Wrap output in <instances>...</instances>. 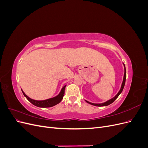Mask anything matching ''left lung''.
<instances>
[{
  "instance_id": "1",
  "label": "left lung",
  "mask_w": 148,
  "mask_h": 148,
  "mask_svg": "<svg viewBox=\"0 0 148 148\" xmlns=\"http://www.w3.org/2000/svg\"><path fill=\"white\" fill-rule=\"evenodd\" d=\"M124 65V64H123ZM124 66H125V73H124V77H123V82H122V86H121V88L120 89V91H119V92L117 93V95H116L114 97H113L112 99H111L109 101H107L104 103H101V104H94V103H91V102H89L87 101H86L88 103H89V104H90L91 105H93V106H99V107H101V106H108L110 104H112L113 102H114V101L117 99V98L118 97V96L120 95V94L122 92L123 89V88H124V86H125V80H126V69H125V66L124 65Z\"/></svg>"
}]
</instances>
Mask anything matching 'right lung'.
<instances>
[{
  "label": "right lung",
  "instance_id": "add662e5",
  "mask_svg": "<svg viewBox=\"0 0 148 148\" xmlns=\"http://www.w3.org/2000/svg\"><path fill=\"white\" fill-rule=\"evenodd\" d=\"M65 86L66 85L62 88L60 93L57 96L52 98H50V99H48L46 100H44V101H36V100L31 99V98H29L28 96H27L25 95V92L23 91L22 90L21 91L23 94V95L26 97V99H27L31 103V104H33V105L39 107H51L53 106H56L57 104H59V103L62 100V99H63V97L65 94Z\"/></svg>",
  "mask_w": 148,
  "mask_h": 148
}]
</instances>
